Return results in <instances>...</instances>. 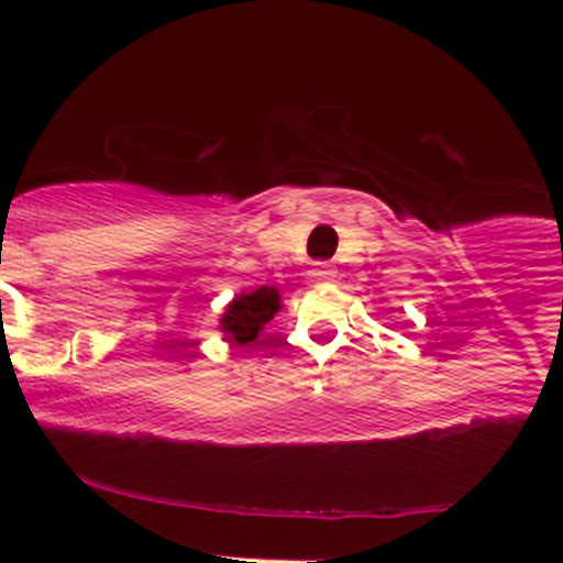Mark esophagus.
<instances>
[{
    "mask_svg": "<svg viewBox=\"0 0 563 563\" xmlns=\"http://www.w3.org/2000/svg\"><path fill=\"white\" fill-rule=\"evenodd\" d=\"M332 277H334V269L329 264H316L313 269H310V280H316V283L332 280Z\"/></svg>",
    "mask_w": 563,
    "mask_h": 563,
    "instance_id": "1",
    "label": "esophagus"
}]
</instances>
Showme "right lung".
Masks as SVG:
<instances>
[{"mask_svg":"<svg viewBox=\"0 0 563 563\" xmlns=\"http://www.w3.org/2000/svg\"><path fill=\"white\" fill-rule=\"evenodd\" d=\"M280 305V291L275 286H258L250 294H236L225 305L218 329L223 332L225 343L247 345L264 332V327L275 318Z\"/></svg>","mask_w":563,"mask_h":563,"instance_id":"add662e5","label":"right lung"}]
</instances>
